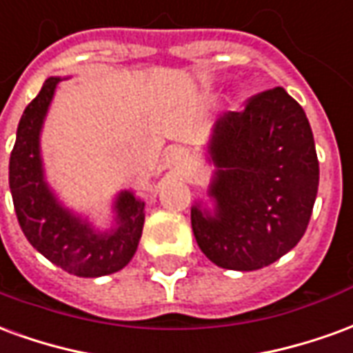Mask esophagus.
Instances as JSON below:
<instances>
[{"mask_svg":"<svg viewBox=\"0 0 353 353\" xmlns=\"http://www.w3.org/2000/svg\"><path fill=\"white\" fill-rule=\"evenodd\" d=\"M168 162L174 164V166H183V164H187V153H185L181 147H176V149L170 151Z\"/></svg>","mask_w":353,"mask_h":353,"instance_id":"obj_1","label":"esophagus"}]
</instances>
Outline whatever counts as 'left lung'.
I'll use <instances>...</instances> for the list:
<instances>
[{"mask_svg":"<svg viewBox=\"0 0 353 353\" xmlns=\"http://www.w3.org/2000/svg\"><path fill=\"white\" fill-rule=\"evenodd\" d=\"M214 212L191 208L196 244L229 270H257L291 252L310 221L319 183L304 109L281 87L215 123L208 143Z\"/></svg>","mask_w":353,"mask_h":353,"instance_id":"obj_1","label":"left lung"}]
</instances>
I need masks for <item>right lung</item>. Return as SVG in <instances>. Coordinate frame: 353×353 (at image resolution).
Listing matches in <instances>:
<instances>
[{
	"label": "right lung",
	"mask_w": 353,
	"mask_h": 353,
	"mask_svg": "<svg viewBox=\"0 0 353 353\" xmlns=\"http://www.w3.org/2000/svg\"><path fill=\"white\" fill-rule=\"evenodd\" d=\"M49 77L28 103L17 130L9 161V187L20 229L43 257L81 278L113 274L130 263L138 250L145 202L132 191L119 192L115 227L98 232L87 219L64 208L45 181L41 161L43 121L60 83Z\"/></svg>",
	"instance_id": "obj_1"
}]
</instances>
